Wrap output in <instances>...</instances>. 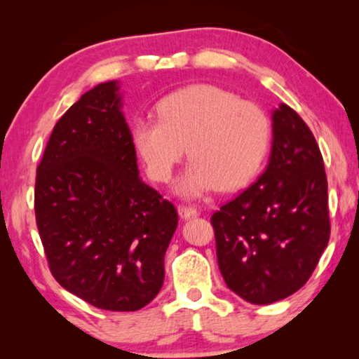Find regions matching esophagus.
<instances>
[{"label":"esophagus","mask_w":359,"mask_h":359,"mask_svg":"<svg viewBox=\"0 0 359 359\" xmlns=\"http://www.w3.org/2000/svg\"><path fill=\"white\" fill-rule=\"evenodd\" d=\"M177 212H179L180 218H184V220H188V218L199 215V210L196 208H191V205H179Z\"/></svg>","instance_id":"obj_1"}]
</instances>
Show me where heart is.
Listing matches in <instances>:
<instances>
[{
    "label": "heart",
    "mask_w": 359,
    "mask_h": 359,
    "mask_svg": "<svg viewBox=\"0 0 359 359\" xmlns=\"http://www.w3.org/2000/svg\"><path fill=\"white\" fill-rule=\"evenodd\" d=\"M156 115L135 120L133 147L150 179L161 184L171 180L187 149L190 163L175 184L184 198L244 187L269 154L272 126L264 109L215 85L168 95Z\"/></svg>",
    "instance_id": "1"
}]
</instances>
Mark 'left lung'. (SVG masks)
<instances>
[{
    "mask_svg": "<svg viewBox=\"0 0 359 359\" xmlns=\"http://www.w3.org/2000/svg\"><path fill=\"white\" fill-rule=\"evenodd\" d=\"M210 223L224 282L247 302L285 299L312 276L331 233L327 180L312 131L290 106L272 111L264 172Z\"/></svg>",
    "mask_w": 359,
    "mask_h": 359,
    "instance_id": "8db88e82",
    "label": "left lung"
}]
</instances>
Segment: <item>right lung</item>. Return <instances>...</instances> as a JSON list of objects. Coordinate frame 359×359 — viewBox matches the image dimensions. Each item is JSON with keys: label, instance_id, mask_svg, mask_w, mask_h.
<instances>
[{"label": "right lung", "instance_id": "add662e5", "mask_svg": "<svg viewBox=\"0 0 359 359\" xmlns=\"http://www.w3.org/2000/svg\"><path fill=\"white\" fill-rule=\"evenodd\" d=\"M120 82L57 121L36 171L34 212L52 276L69 293L135 312L160 293L177 210L139 177Z\"/></svg>", "mask_w": 359, "mask_h": 359}]
</instances>
